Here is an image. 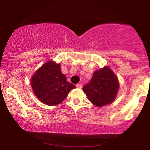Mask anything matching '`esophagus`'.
<instances>
[{"label":"esophagus","mask_w":150,"mask_h":150,"mask_svg":"<svg viewBox=\"0 0 150 150\" xmlns=\"http://www.w3.org/2000/svg\"><path fill=\"white\" fill-rule=\"evenodd\" d=\"M76 87H77V88H79V89H81L82 87H83V85H82V84H77L76 85Z\"/></svg>","instance_id":"34e87169"}]
</instances>
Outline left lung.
<instances>
[{
	"instance_id": "left-lung-1",
	"label": "left lung",
	"mask_w": 150,
	"mask_h": 150,
	"mask_svg": "<svg viewBox=\"0 0 150 150\" xmlns=\"http://www.w3.org/2000/svg\"><path fill=\"white\" fill-rule=\"evenodd\" d=\"M119 87L116 75L106 66L93 73L91 81L84 86L83 90L92 104L101 107L114 101Z\"/></svg>"
}]
</instances>
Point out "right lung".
<instances>
[{
    "instance_id": "1",
    "label": "right lung",
    "mask_w": 150,
    "mask_h": 150,
    "mask_svg": "<svg viewBox=\"0 0 150 150\" xmlns=\"http://www.w3.org/2000/svg\"><path fill=\"white\" fill-rule=\"evenodd\" d=\"M36 97L42 103L54 106L62 102L76 86L67 81L61 71V65L49 61L39 68L30 80Z\"/></svg>"
}]
</instances>
